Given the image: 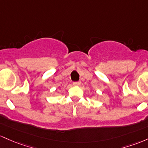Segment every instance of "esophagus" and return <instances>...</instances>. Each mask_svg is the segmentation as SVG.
Listing matches in <instances>:
<instances>
[{
    "mask_svg": "<svg viewBox=\"0 0 148 148\" xmlns=\"http://www.w3.org/2000/svg\"><path fill=\"white\" fill-rule=\"evenodd\" d=\"M81 84V82H73V85L74 86H79V84Z\"/></svg>",
    "mask_w": 148,
    "mask_h": 148,
    "instance_id": "esophagus-1",
    "label": "esophagus"
}]
</instances>
